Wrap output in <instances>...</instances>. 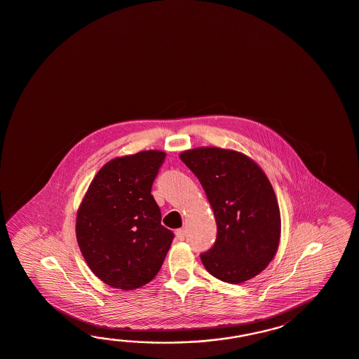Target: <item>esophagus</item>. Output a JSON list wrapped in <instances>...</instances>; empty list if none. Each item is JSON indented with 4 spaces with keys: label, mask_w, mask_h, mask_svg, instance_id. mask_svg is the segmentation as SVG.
Wrapping results in <instances>:
<instances>
[{
    "label": "esophagus",
    "mask_w": 359,
    "mask_h": 359,
    "mask_svg": "<svg viewBox=\"0 0 359 359\" xmlns=\"http://www.w3.org/2000/svg\"><path fill=\"white\" fill-rule=\"evenodd\" d=\"M175 236H177V239H178V241H184V238H186V231H184V229H178V230L175 231Z\"/></svg>",
    "instance_id": "1"
}]
</instances>
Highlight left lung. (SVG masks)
Masks as SVG:
<instances>
[{
    "instance_id": "8db88e82",
    "label": "left lung",
    "mask_w": 359,
    "mask_h": 359,
    "mask_svg": "<svg viewBox=\"0 0 359 359\" xmlns=\"http://www.w3.org/2000/svg\"><path fill=\"white\" fill-rule=\"evenodd\" d=\"M180 158L201 181L216 217V243L201 255L207 271L231 284L259 276L276 256L282 229L265 172L242 152L219 147H196Z\"/></svg>"
}]
</instances>
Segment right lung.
I'll return each instance as SVG.
<instances>
[{"label": "right lung", "mask_w": 359, "mask_h": 359, "mask_svg": "<svg viewBox=\"0 0 359 359\" xmlns=\"http://www.w3.org/2000/svg\"><path fill=\"white\" fill-rule=\"evenodd\" d=\"M165 152L109 160L93 178L76 216V238L93 274L130 291L151 282L175 238L161 225L151 187Z\"/></svg>", "instance_id": "right-lung-1"}]
</instances>
